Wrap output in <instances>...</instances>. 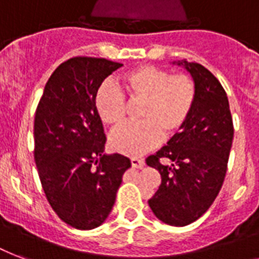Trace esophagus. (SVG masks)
<instances>
[{"instance_id": "obj_1", "label": "esophagus", "mask_w": 259, "mask_h": 259, "mask_svg": "<svg viewBox=\"0 0 259 259\" xmlns=\"http://www.w3.org/2000/svg\"><path fill=\"white\" fill-rule=\"evenodd\" d=\"M130 162H132V166H133V168H137V169H141L142 166L145 165V161H144L142 158L132 157L130 158Z\"/></svg>"}]
</instances>
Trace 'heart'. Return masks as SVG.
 <instances>
[{
  "instance_id": "obj_1",
  "label": "heart",
  "mask_w": 259,
  "mask_h": 259,
  "mask_svg": "<svg viewBox=\"0 0 259 259\" xmlns=\"http://www.w3.org/2000/svg\"><path fill=\"white\" fill-rule=\"evenodd\" d=\"M115 87L103 84L95 95L99 119L111 129L125 123L126 103L141 102L140 123L126 126L110 138L115 152L140 156L183 130L196 102V83L189 75H172L156 66H140L122 75Z\"/></svg>"
}]
</instances>
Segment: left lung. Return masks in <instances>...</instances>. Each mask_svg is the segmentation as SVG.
Here are the masks:
<instances>
[{"label": "left lung", "mask_w": 259, "mask_h": 259, "mask_svg": "<svg viewBox=\"0 0 259 259\" xmlns=\"http://www.w3.org/2000/svg\"><path fill=\"white\" fill-rule=\"evenodd\" d=\"M173 64L191 74L196 102L180 133L146 158V164L161 175V184L148 203L160 221L181 227L197 221L217 199L227 172L234 126L221 82L199 63ZM162 158L172 164L164 166Z\"/></svg>", "instance_id": "obj_1"}]
</instances>
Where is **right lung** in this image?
Instances as JSON below:
<instances>
[{
  "label": "right lung",
  "instance_id": "right-lung-1",
  "mask_svg": "<svg viewBox=\"0 0 259 259\" xmlns=\"http://www.w3.org/2000/svg\"><path fill=\"white\" fill-rule=\"evenodd\" d=\"M123 64L76 56L48 79L34 114V162L48 203L78 230L101 226L130 160L105 154L106 136L95 110L102 82Z\"/></svg>",
  "mask_w": 259,
  "mask_h": 259
}]
</instances>
